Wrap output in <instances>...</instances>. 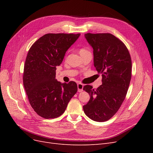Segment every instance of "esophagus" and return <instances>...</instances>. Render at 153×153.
I'll list each match as a JSON object with an SVG mask.
<instances>
[{
    "label": "esophagus",
    "mask_w": 153,
    "mask_h": 153,
    "mask_svg": "<svg viewBox=\"0 0 153 153\" xmlns=\"http://www.w3.org/2000/svg\"><path fill=\"white\" fill-rule=\"evenodd\" d=\"M77 87H78V91L80 92L83 91V88H84V85L80 84V83H78L77 84Z\"/></svg>",
    "instance_id": "34e87169"
}]
</instances>
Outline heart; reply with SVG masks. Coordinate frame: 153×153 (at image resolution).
Masks as SVG:
<instances>
[{
    "mask_svg": "<svg viewBox=\"0 0 153 153\" xmlns=\"http://www.w3.org/2000/svg\"><path fill=\"white\" fill-rule=\"evenodd\" d=\"M87 52H88V51H87L86 49H85V48H81V49L80 50V53L81 55H83V54Z\"/></svg>",
    "mask_w": 153,
    "mask_h": 153,
    "instance_id": "obj_1",
    "label": "heart"
}]
</instances>
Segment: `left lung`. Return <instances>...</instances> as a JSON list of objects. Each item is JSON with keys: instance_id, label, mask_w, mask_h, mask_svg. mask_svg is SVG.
Returning <instances> with one entry per match:
<instances>
[{"instance_id": "left-lung-1", "label": "left lung", "mask_w": 153, "mask_h": 153, "mask_svg": "<svg viewBox=\"0 0 153 153\" xmlns=\"http://www.w3.org/2000/svg\"><path fill=\"white\" fill-rule=\"evenodd\" d=\"M93 49L94 65L102 76V85L97 89L87 85L84 90L90 100L83 106L88 117L97 122L108 121L124 101L131 77V60L125 45L108 33L85 34Z\"/></svg>"}]
</instances>
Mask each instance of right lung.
Instances as JSON below:
<instances>
[{
    "label": "right lung",
    "mask_w": 153,
    "mask_h": 153,
    "mask_svg": "<svg viewBox=\"0 0 153 153\" xmlns=\"http://www.w3.org/2000/svg\"><path fill=\"white\" fill-rule=\"evenodd\" d=\"M80 34H47L32 45L25 60L23 82L32 108L45 119L59 117L77 92L75 82L55 78L57 66Z\"/></svg>",
    "instance_id": "1"
}]
</instances>
